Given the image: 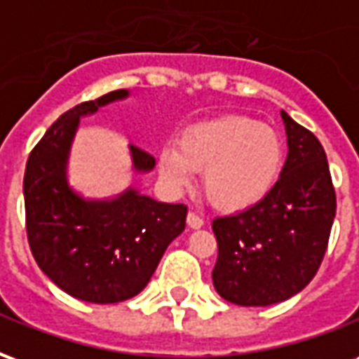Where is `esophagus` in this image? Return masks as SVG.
Masks as SVG:
<instances>
[{"instance_id":"34e87169","label":"esophagus","mask_w":359,"mask_h":359,"mask_svg":"<svg viewBox=\"0 0 359 359\" xmlns=\"http://www.w3.org/2000/svg\"><path fill=\"white\" fill-rule=\"evenodd\" d=\"M187 221L188 226H192V229H200V226H203V217H200L196 211H190V213H188Z\"/></svg>"}]
</instances>
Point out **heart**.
Instances as JSON below:
<instances>
[{"label":"heart","mask_w":359,"mask_h":359,"mask_svg":"<svg viewBox=\"0 0 359 359\" xmlns=\"http://www.w3.org/2000/svg\"><path fill=\"white\" fill-rule=\"evenodd\" d=\"M285 165V146L271 126L244 115H223L188 126L179 148L167 146L159 171L175 188L187 187L203 171V192L223 210L256 205L277 184Z\"/></svg>","instance_id":"1"}]
</instances>
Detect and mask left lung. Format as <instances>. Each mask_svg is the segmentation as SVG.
<instances>
[{
  "label": "left lung",
  "instance_id": "left-lung-1",
  "mask_svg": "<svg viewBox=\"0 0 359 359\" xmlns=\"http://www.w3.org/2000/svg\"><path fill=\"white\" fill-rule=\"evenodd\" d=\"M288 157L277 184L248 210L213 219V286L236 306H269L300 292L323 262L337 194L316 134L283 111Z\"/></svg>",
  "mask_w": 359,
  "mask_h": 359
}]
</instances>
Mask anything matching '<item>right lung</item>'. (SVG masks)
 Wrapping results in <instances>:
<instances>
[{
  "instance_id": "right-lung-1",
  "label": "right lung",
  "mask_w": 359,
  "mask_h": 359,
  "mask_svg": "<svg viewBox=\"0 0 359 359\" xmlns=\"http://www.w3.org/2000/svg\"><path fill=\"white\" fill-rule=\"evenodd\" d=\"M125 95L126 90H115L65 111L30 151L22 182L36 264L61 290L92 304H117L142 292L187 225L184 203L156 202L134 190L117 202H84L67 184V154L81 115ZM130 151L136 169L156 163L146 149L130 146Z\"/></svg>"
}]
</instances>
